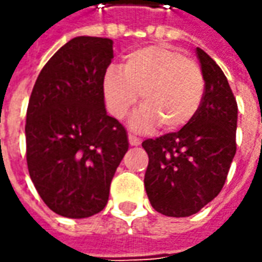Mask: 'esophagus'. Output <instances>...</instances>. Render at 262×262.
<instances>
[{"instance_id":"1","label":"esophagus","mask_w":262,"mask_h":262,"mask_svg":"<svg viewBox=\"0 0 262 262\" xmlns=\"http://www.w3.org/2000/svg\"><path fill=\"white\" fill-rule=\"evenodd\" d=\"M128 141H129V145H133V147H137V145H140V144H141V140H140V138H137V137L133 134L128 135Z\"/></svg>"}]
</instances>
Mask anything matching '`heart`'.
I'll return each mask as SVG.
<instances>
[{"mask_svg":"<svg viewBox=\"0 0 262 262\" xmlns=\"http://www.w3.org/2000/svg\"><path fill=\"white\" fill-rule=\"evenodd\" d=\"M204 88L195 61L164 45L135 50L127 55L124 71L111 67L102 78V95L114 118H124L140 94L141 110L131 120L137 131L160 125L174 133L185 127L203 104Z\"/></svg>","mask_w":262,"mask_h":262,"instance_id":"heart-1","label":"heart"}]
</instances>
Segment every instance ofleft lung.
Masks as SVG:
<instances>
[{"instance_id":"left-lung-1","label":"left lung","mask_w":262,"mask_h":262,"mask_svg":"<svg viewBox=\"0 0 262 262\" xmlns=\"http://www.w3.org/2000/svg\"><path fill=\"white\" fill-rule=\"evenodd\" d=\"M205 88L196 115L177 133L142 142L148 154L144 185L152 208L189 217L224 187L237 151L238 107L223 70L196 48Z\"/></svg>"}]
</instances>
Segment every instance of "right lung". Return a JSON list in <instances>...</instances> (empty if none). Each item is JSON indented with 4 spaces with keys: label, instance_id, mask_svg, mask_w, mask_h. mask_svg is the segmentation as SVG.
<instances>
[{
    "label": "right lung",
    "instance_id": "obj_1",
    "mask_svg": "<svg viewBox=\"0 0 262 262\" xmlns=\"http://www.w3.org/2000/svg\"><path fill=\"white\" fill-rule=\"evenodd\" d=\"M113 58V39L75 37L52 55L32 88L25 124L28 171L47 207L62 217L104 210L128 151L127 131L108 115L102 95Z\"/></svg>",
    "mask_w": 262,
    "mask_h": 262
}]
</instances>
